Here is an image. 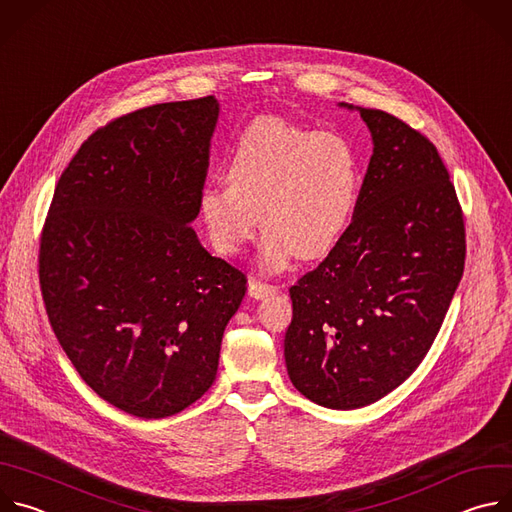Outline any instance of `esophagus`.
Masks as SVG:
<instances>
[{
    "label": "esophagus",
    "mask_w": 512,
    "mask_h": 512,
    "mask_svg": "<svg viewBox=\"0 0 512 512\" xmlns=\"http://www.w3.org/2000/svg\"><path fill=\"white\" fill-rule=\"evenodd\" d=\"M277 291V285H271V283H263L259 279H251L249 281V296L255 298V300H263L267 296H273Z\"/></svg>",
    "instance_id": "obj_1"
}]
</instances>
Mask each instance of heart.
Segmentation results:
<instances>
[{"mask_svg":"<svg viewBox=\"0 0 512 512\" xmlns=\"http://www.w3.org/2000/svg\"><path fill=\"white\" fill-rule=\"evenodd\" d=\"M358 164L348 141L275 117L253 121L235 141L227 180L202 188L200 214L212 247L239 255L261 225V261L281 269L328 255L348 231L358 198Z\"/></svg>","mask_w":512,"mask_h":512,"instance_id":"b5f03b06","label":"heart"}]
</instances>
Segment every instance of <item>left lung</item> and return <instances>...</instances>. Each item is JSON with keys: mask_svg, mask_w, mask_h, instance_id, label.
<instances>
[{"mask_svg": "<svg viewBox=\"0 0 512 512\" xmlns=\"http://www.w3.org/2000/svg\"><path fill=\"white\" fill-rule=\"evenodd\" d=\"M373 135L352 223L289 287L287 375L310 401L358 409L413 375L464 273V214L435 145L399 117L358 107Z\"/></svg>", "mask_w": 512, "mask_h": 512, "instance_id": "obj_1", "label": "left lung"}]
</instances>
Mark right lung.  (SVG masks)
<instances>
[{
	"label": "right lung",
	"instance_id": "right-lung-1",
	"mask_svg": "<svg viewBox=\"0 0 512 512\" xmlns=\"http://www.w3.org/2000/svg\"><path fill=\"white\" fill-rule=\"evenodd\" d=\"M218 117L212 95L99 127L62 172L40 235L50 326L83 381L141 417L184 411L214 383L247 275L192 221Z\"/></svg>",
	"mask_w": 512,
	"mask_h": 512
}]
</instances>
